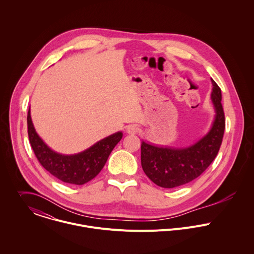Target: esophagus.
Listing matches in <instances>:
<instances>
[{"label":"esophagus","instance_id":"esophagus-1","mask_svg":"<svg viewBox=\"0 0 254 254\" xmlns=\"http://www.w3.org/2000/svg\"><path fill=\"white\" fill-rule=\"evenodd\" d=\"M139 131V127L135 125H130L127 127V132L128 134H136Z\"/></svg>","mask_w":254,"mask_h":254}]
</instances>
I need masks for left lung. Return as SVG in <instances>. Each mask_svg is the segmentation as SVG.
<instances>
[{"label":"left lung","mask_w":254,"mask_h":254,"mask_svg":"<svg viewBox=\"0 0 254 254\" xmlns=\"http://www.w3.org/2000/svg\"><path fill=\"white\" fill-rule=\"evenodd\" d=\"M211 101L215 111L211 127L194 143L184 146H163L141 141V166L145 175L157 186L174 189L198 178L219 152L225 130L222 93L211 78Z\"/></svg>","instance_id":"1"}]
</instances>
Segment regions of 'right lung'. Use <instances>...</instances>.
<instances>
[{"mask_svg": "<svg viewBox=\"0 0 254 254\" xmlns=\"http://www.w3.org/2000/svg\"><path fill=\"white\" fill-rule=\"evenodd\" d=\"M27 128L31 147L40 164L58 180L77 186L88 183L100 173L109 155L123 137L120 130L102 138L83 151L74 154L57 152L36 132L30 107L27 114Z\"/></svg>", "mask_w": 254, "mask_h": 254, "instance_id": "right-lung-1", "label": "right lung"}]
</instances>
